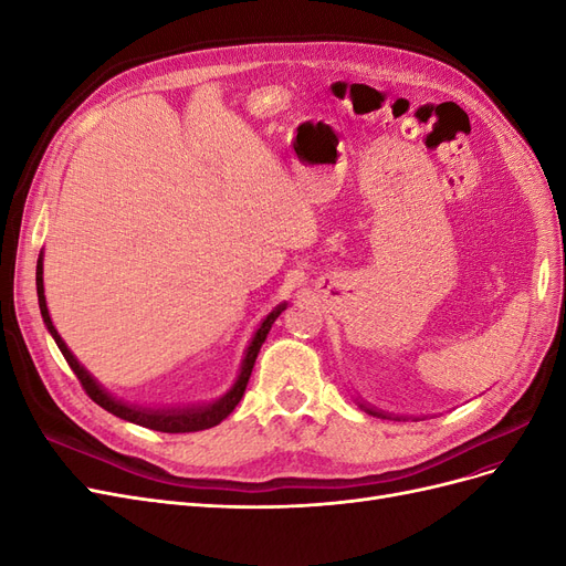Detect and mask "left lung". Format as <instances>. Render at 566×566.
Masks as SVG:
<instances>
[{"label":"left lung","instance_id":"1","mask_svg":"<svg viewBox=\"0 0 566 566\" xmlns=\"http://www.w3.org/2000/svg\"><path fill=\"white\" fill-rule=\"evenodd\" d=\"M356 403L361 406L368 416H375V418H387V420H408L406 416H394V413H385V410H378L375 406H368V403H364V401H358L356 399ZM418 420V418H416Z\"/></svg>","mask_w":566,"mask_h":566}]
</instances>
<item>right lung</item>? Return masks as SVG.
<instances>
[{"instance_id": "right-lung-1", "label": "right lung", "mask_w": 566, "mask_h": 566, "mask_svg": "<svg viewBox=\"0 0 566 566\" xmlns=\"http://www.w3.org/2000/svg\"><path fill=\"white\" fill-rule=\"evenodd\" d=\"M38 300H40V312H42L46 331L51 333V337H54L61 354L65 356L67 366L73 368V373L77 375V380L82 382L84 391L90 394L92 401H96L101 408H106L108 413L123 418L127 422L148 427V430H156V432H167V434L210 430V427L219 424L221 420H224L231 413V410L238 406V401L243 399V391L248 387V380H250L252 368H254V358H256V354H260L273 321H276L281 316V312H285V306H287V302H281L279 306H273V310L266 314V318L260 323V328L254 331L250 345L245 349L243 361H241V370H238V378L231 385V389L224 394V397H219L217 401H210V403L163 406V408H158V406L129 403V401H123V399L113 397V394L108 389L101 387L98 380H94V375L77 361L75 354L67 349L63 337L54 328V323H51V316H49V310H46V297H44V252H40V260H38Z\"/></svg>"}]
</instances>
